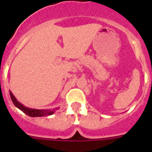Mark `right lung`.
Wrapping results in <instances>:
<instances>
[{"mask_svg":"<svg viewBox=\"0 0 152 152\" xmlns=\"http://www.w3.org/2000/svg\"><path fill=\"white\" fill-rule=\"evenodd\" d=\"M10 97H11V100L13 101V104L20 110L21 111L26 113V115L29 116H32V117H40V116H49V115H52V114L54 113V110H36V109H30L27 108V107H24L23 105H22L20 102L17 101V100L15 98V96H13V94L11 92H10Z\"/></svg>","mask_w":152,"mask_h":152,"instance_id":"obj_1","label":"right lung"}]
</instances>
